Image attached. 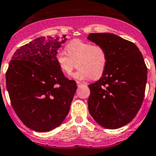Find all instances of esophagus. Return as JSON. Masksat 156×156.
<instances>
[{
    "label": "esophagus",
    "mask_w": 156,
    "mask_h": 156,
    "mask_svg": "<svg viewBox=\"0 0 156 156\" xmlns=\"http://www.w3.org/2000/svg\"><path fill=\"white\" fill-rule=\"evenodd\" d=\"M76 84H77V87H80L81 85H83V83H82V82H80V81H76Z\"/></svg>",
    "instance_id": "esophagus-1"
}]
</instances>
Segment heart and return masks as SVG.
I'll return each mask as SVG.
<instances>
[{
    "mask_svg": "<svg viewBox=\"0 0 156 156\" xmlns=\"http://www.w3.org/2000/svg\"><path fill=\"white\" fill-rule=\"evenodd\" d=\"M66 51H59L56 55V64L64 74H70L76 62L79 69L72 76L78 80L97 79L105 72L108 58L101 45L75 40L67 44Z\"/></svg>",
    "mask_w": 156,
    "mask_h": 156,
    "instance_id": "b5f03b06",
    "label": "heart"
}]
</instances>
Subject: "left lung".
<instances>
[{"label":"left lung","instance_id":"obj_1","mask_svg":"<svg viewBox=\"0 0 156 156\" xmlns=\"http://www.w3.org/2000/svg\"><path fill=\"white\" fill-rule=\"evenodd\" d=\"M87 39L104 48L108 64L101 78L88 85V111L96 123L116 129L132 121L144 98L147 69L134 43L112 33H90Z\"/></svg>","mask_w":156,"mask_h":156}]
</instances>
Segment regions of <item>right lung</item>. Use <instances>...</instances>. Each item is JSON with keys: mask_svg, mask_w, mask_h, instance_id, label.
Instances as JSON below:
<instances>
[{"mask_svg": "<svg viewBox=\"0 0 156 156\" xmlns=\"http://www.w3.org/2000/svg\"><path fill=\"white\" fill-rule=\"evenodd\" d=\"M65 37H39L21 46L6 73L12 106L24 125L36 132H48L60 125L76 91V81L67 79L56 62Z\"/></svg>", "mask_w": 156, "mask_h": 156, "instance_id": "obj_1", "label": "right lung"}]
</instances>
